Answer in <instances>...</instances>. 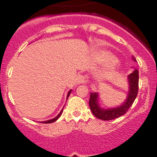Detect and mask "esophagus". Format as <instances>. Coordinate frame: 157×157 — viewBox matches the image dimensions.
<instances>
[{"label": "esophagus", "instance_id": "esophagus-1", "mask_svg": "<svg viewBox=\"0 0 157 157\" xmlns=\"http://www.w3.org/2000/svg\"><path fill=\"white\" fill-rule=\"evenodd\" d=\"M88 77L86 75H78L76 78L75 82L77 84H80V83H88Z\"/></svg>", "mask_w": 157, "mask_h": 157}]
</instances>
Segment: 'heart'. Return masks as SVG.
Masks as SVG:
<instances>
[{"instance_id":"1","label":"heart","mask_w":157,"mask_h":157,"mask_svg":"<svg viewBox=\"0 0 157 157\" xmlns=\"http://www.w3.org/2000/svg\"><path fill=\"white\" fill-rule=\"evenodd\" d=\"M95 59L97 62L107 63L106 66L101 74L104 78L109 77L115 74L119 67L118 61L114 59V57L109 52H104V51L97 52L95 54Z\"/></svg>"}]
</instances>
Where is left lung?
Masks as SVG:
<instances>
[{
    "label": "left lung",
    "mask_w": 157,
    "mask_h": 157,
    "mask_svg": "<svg viewBox=\"0 0 157 157\" xmlns=\"http://www.w3.org/2000/svg\"><path fill=\"white\" fill-rule=\"evenodd\" d=\"M132 59L136 61L134 57H133ZM128 82H129V92H128L127 99L123 105L119 107H117V108L109 109H101L97 102L98 93H90L89 105H90L92 113L97 118L104 120V121L113 120L115 118H119L120 116L124 115L128 112L130 107L132 105L133 102H134L137 96V93H138L139 72L137 69L134 70L131 74L128 75Z\"/></svg>",
    "instance_id": "8db88e82"
}]
</instances>
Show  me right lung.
<instances>
[{
    "mask_svg": "<svg viewBox=\"0 0 157 157\" xmlns=\"http://www.w3.org/2000/svg\"><path fill=\"white\" fill-rule=\"evenodd\" d=\"M71 93V90H70V91L68 92V93H67V98L69 97V96H70V93ZM62 112H63V109L61 111V112H60L59 114H58V115H57L56 117H55V118H54L53 119H51V120H48V121H42V123H45V124H49V123H52V122H54V121H56L57 119H58V118H59L60 116H61V113H62Z\"/></svg>",
    "mask_w": 157,
    "mask_h": 157,
    "instance_id": "obj_1",
    "label": "right lung"
}]
</instances>
